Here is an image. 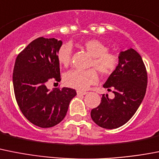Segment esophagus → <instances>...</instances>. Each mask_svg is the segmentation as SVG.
<instances>
[{"instance_id":"esophagus-1","label":"esophagus","mask_w":159,"mask_h":159,"mask_svg":"<svg viewBox=\"0 0 159 159\" xmlns=\"http://www.w3.org/2000/svg\"><path fill=\"white\" fill-rule=\"evenodd\" d=\"M87 92H82V91H77V94L78 95H82V96H84L87 94Z\"/></svg>"}]
</instances>
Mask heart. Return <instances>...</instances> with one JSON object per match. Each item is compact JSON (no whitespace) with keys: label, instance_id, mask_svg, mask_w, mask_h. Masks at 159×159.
Masks as SVG:
<instances>
[{"label":"heart","instance_id":"obj_1","mask_svg":"<svg viewBox=\"0 0 159 159\" xmlns=\"http://www.w3.org/2000/svg\"><path fill=\"white\" fill-rule=\"evenodd\" d=\"M83 47L93 56L91 66L96 67L103 75L108 76L118 67L120 59L116 53L108 51V47L98 39H89L83 43ZM72 49L68 43L63 44L58 49L57 60L59 64L67 67L71 62ZM94 67L87 70H70L63 75V83L72 89L84 90L98 81L99 75Z\"/></svg>","mask_w":159,"mask_h":159}]
</instances>
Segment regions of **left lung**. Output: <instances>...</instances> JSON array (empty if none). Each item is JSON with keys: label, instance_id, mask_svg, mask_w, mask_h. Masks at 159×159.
Returning a JSON list of instances; mask_svg holds the SVG:
<instances>
[{"label": "left lung", "instance_id": "1", "mask_svg": "<svg viewBox=\"0 0 159 159\" xmlns=\"http://www.w3.org/2000/svg\"><path fill=\"white\" fill-rule=\"evenodd\" d=\"M119 59L118 67L104 84L114 98L103 95L100 105L91 111L93 121L108 129L119 128L130 120L143 100L147 86L146 66L135 50L122 51Z\"/></svg>", "mask_w": 159, "mask_h": 159}]
</instances>
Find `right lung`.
Returning <instances> with one entry per match:
<instances>
[{
    "label": "right lung",
    "instance_id": "obj_1",
    "mask_svg": "<svg viewBox=\"0 0 159 159\" xmlns=\"http://www.w3.org/2000/svg\"><path fill=\"white\" fill-rule=\"evenodd\" d=\"M62 41L40 37L19 53L15 60L13 84L20 110L32 124L41 128L56 125L65 117L75 89H47L48 81L61 80L57 51Z\"/></svg>",
    "mask_w": 159,
    "mask_h": 159
}]
</instances>
